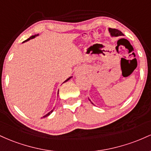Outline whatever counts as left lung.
<instances>
[{
    "label": "left lung",
    "mask_w": 151,
    "mask_h": 151,
    "mask_svg": "<svg viewBox=\"0 0 151 151\" xmlns=\"http://www.w3.org/2000/svg\"><path fill=\"white\" fill-rule=\"evenodd\" d=\"M109 31L111 33V35L114 36V37H118V36L124 35V34H123L120 30H117V29L109 28Z\"/></svg>",
    "instance_id": "obj_1"
}]
</instances>
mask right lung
I'll list each match as a JSON object with an SVG mask.
<instances>
[{"label":"right lung","instance_id":"obj_1","mask_svg":"<svg viewBox=\"0 0 151 151\" xmlns=\"http://www.w3.org/2000/svg\"><path fill=\"white\" fill-rule=\"evenodd\" d=\"M37 35H32V36H31V37H29V38H28V39H27V40H25V41H24V42H26V41H28V40H30V39H32V38L35 37H36V36H37ZM71 77H69V78H68V79H67V80H66V81H65V82H66V81H68V80H69V79H71ZM53 110H54V109H53ZM53 110H52V111H50V112H49V113H48V114H47L45 116H43V118H45V117H47V116H49L50 114H52V111H53Z\"/></svg>","mask_w":151,"mask_h":151}]
</instances>
